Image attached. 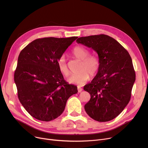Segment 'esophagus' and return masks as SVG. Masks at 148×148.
Returning a JSON list of instances; mask_svg holds the SVG:
<instances>
[{
	"instance_id": "1",
	"label": "esophagus",
	"mask_w": 148,
	"mask_h": 148,
	"mask_svg": "<svg viewBox=\"0 0 148 148\" xmlns=\"http://www.w3.org/2000/svg\"><path fill=\"white\" fill-rule=\"evenodd\" d=\"M77 90H78L79 92H81L83 90V89L80 87H78V88H77Z\"/></svg>"
}]
</instances>
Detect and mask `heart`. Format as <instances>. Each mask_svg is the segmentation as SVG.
Masks as SVG:
<instances>
[{"instance_id": "1", "label": "heart", "mask_w": 148, "mask_h": 148, "mask_svg": "<svg viewBox=\"0 0 148 148\" xmlns=\"http://www.w3.org/2000/svg\"><path fill=\"white\" fill-rule=\"evenodd\" d=\"M72 55L81 60L79 67V72L73 74L68 79V82L78 85H83L86 83L92 77L95 76L99 69L100 61L99 58L95 55H89V51L81 46H77L71 51ZM58 66L59 71L65 77L70 74L65 58L61 56L58 60Z\"/></svg>"}]
</instances>
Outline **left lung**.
Segmentation results:
<instances>
[{
  "mask_svg": "<svg viewBox=\"0 0 148 148\" xmlns=\"http://www.w3.org/2000/svg\"><path fill=\"white\" fill-rule=\"evenodd\" d=\"M76 42L95 51L100 61L97 74L83 88L90 95L85 111L97 121H111L123 110L131 98L136 80L131 58L121 44L106 35L80 37Z\"/></svg>",
  "mask_w": 148,
  "mask_h": 148,
  "instance_id": "8db88e82",
  "label": "left lung"
}]
</instances>
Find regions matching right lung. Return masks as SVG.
Here are the masks:
<instances>
[{
  "label": "right lung",
  "instance_id": "right-lung-1",
  "mask_svg": "<svg viewBox=\"0 0 148 148\" xmlns=\"http://www.w3.org/2000/svg\"><path fill=\"white\" fill-rule=\"evenodd\" d=\"M77 36L44 38L31 42L18 56L14 73L18 97L34 118L50 121L65 108L68 99L78 92L59 71L58 60Z\"/></svg>",
  "mask_w": 148,
  "mask_h": 148
}]
</instances>
